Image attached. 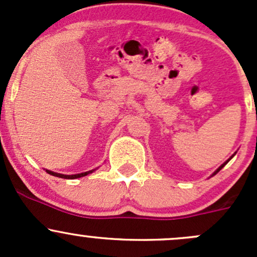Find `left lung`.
I'll use <instances>...</instances> for the list:
<instances>
[{
    "label": "left lung",
    "instance_id": "8db88e82",
    "mask_svg": "<svg viewBox=\"0 0 257 257\" xmlns=\"http://www.w3.org/2000/svg\"><path fill=\"white\" fill-rule=\"evenodd\" d=\"M235 154H236V152H235V153H234V154H232V155H231V157H230V158H229V159H227V160H226V162H225V163H224V164H221V165H220V167H219V168H217V169H216V170H215V172H214V173H212V174H211V177H214V175H215V174H217V173H219V172H220V170H221V169H222V168H224V167H225V165H226V164H227V163H229V162H230V159H232V157H234V155H235Z\"/></svg>",
    "mask_w": 257,
    "mask_h": 257
}]
</instances>
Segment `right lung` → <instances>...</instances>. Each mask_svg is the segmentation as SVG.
<instances>
[{"label": "right lung", "instance_id": "1", "mask_svg": "<svg viewBox=\"0 0 257 257\" xmlns=\"http://www.w3.org/2000/svg\"><path fill=\"white\" fill-rule=\"evenodd\" d=\"M95 169L93 170H89V172H84V173H79V174H73V175H66V174H59V173H54L52 172V170H47L46 169V172L48 173V174L53 175V177H58V178H62V179H77V178H82V177H85V175L90 174V173L94 172Z\"/></svg>", "mask_w": 257, "mask_h": 257}]
</instances>
